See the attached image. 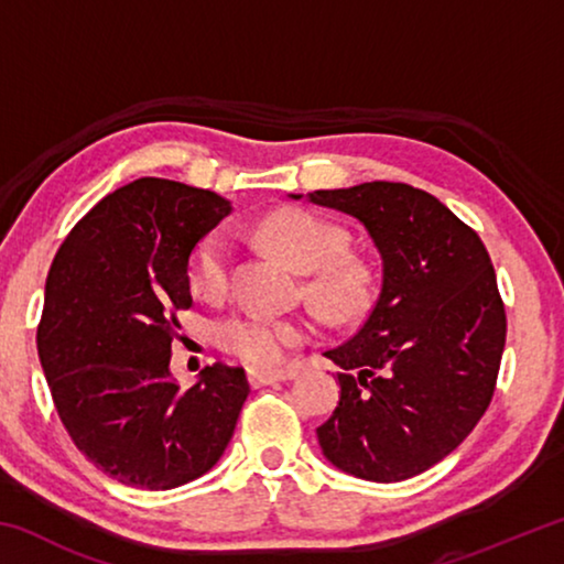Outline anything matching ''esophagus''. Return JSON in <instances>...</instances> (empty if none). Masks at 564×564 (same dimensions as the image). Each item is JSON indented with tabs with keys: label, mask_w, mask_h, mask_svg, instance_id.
Listing matches in <instances>:
<instances>
[{
	"label": "esophagus",
	"mask_w": 564,
	"mask_h": 564,
	"mask_svg": "<svg viewBox=\"0 0 564 564\" xmlns=\"http://www.w3.org/2000/svg\"><path fill=\"white\" fill-rule=\"evenodd\" d=\"M291 373H285V370H263V368H251L248 370V383L253 388H261V386H273V383H281V380H289Z\"/></svg>",
	"instance_id": "esophagus-1"
}]
</instances>
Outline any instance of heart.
I'll list each match as a JSON object with an SVG mask.
<instances>
[{"instance_id":"heart-1","label":"heart","mask_w":564,"mask_h":564,"mask_svg":"<svg viewBox=\"0 0 564 564\" xmlns=\"http://www.w3.org/2000/svg\"><path fill=\"white\" fill-rule=\"evenodd\" d=\"M259 234L295 271L308 273L305 295L316 311L330 321H356L370 308L376 295V275L370 265L350 256L348 234L303 208H279L259 226ZM231 243L221 228L198 238L188 256L186 279L196 299L218 301L228 291ZM216 338L234 356L256 366H271L283 350L305 338L299 321H281L261 313H236L218 323Z\"/></svg>"}]
</instances>
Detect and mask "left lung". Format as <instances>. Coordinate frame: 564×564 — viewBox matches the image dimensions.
I'll return each mask as SVG.
<instances>
[{
    "instance_id": "8db88e82",
    "label": "left lung",
    "mask_w": 564,
    "mask_h": 564,
    "mask_svg": "<svg viewBox=\"0 0 564 564\" xmlns=\"http://www.w3.org/2000/svg\"><path fill=\"white\" fill-rule=\"evenodd\" d=\"M308 202L358 218L383 259L373 311L326 350L343 373L321 451L360 480H408L451 455L492 400L508 321L488 248L408 184L313 191Z\"/></svg>"
}]
</instances>
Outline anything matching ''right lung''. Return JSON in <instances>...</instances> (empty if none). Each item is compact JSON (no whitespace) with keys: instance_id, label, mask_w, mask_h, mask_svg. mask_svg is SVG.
Returning <instances> with one entry per match:
<instances>
[{"instance_id":"right-lung-1","label":"right lung","mask_w":564,"mask_h":564,"mask_svg":"<svg viewBox=\"0 0 564 564\" xmlns=\"http://www.w3.org/2000/svg\"><path fill=\"white\" fill-rule=\"evenodd\" d=\"M231 202L169 178L104 196L56 251L36 350L74 445L113 480L171 490L212 470L251 393L214 362L181 390L169 370L188 256Z\"/></svg>"}]
</instances>
